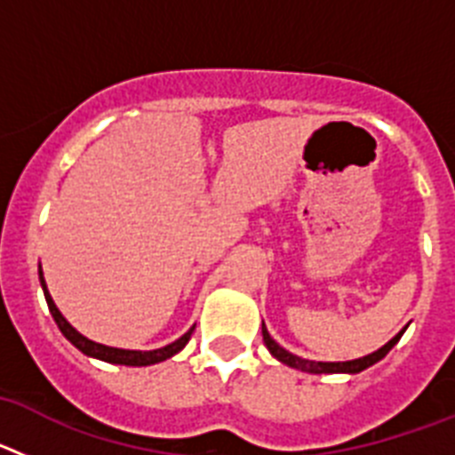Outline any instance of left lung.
I'll list each match as a JSON object with an SVG mask.
<instances>
[{"instance_id": "left-lung-1", "label": "left lung", "mask_w": 455, "mask_h": 455, "mask_svg": "<svg viewBox=\"0 0 455 455\" xmlns=\"http://www.w3.org/2000/svg\"><path fill=\"white\" fill-rule=\"evenodd\" d=\"M401 335H403V331H401L399 335L394 337V339H389L383 348H378L376 353H371V355L360 357V360H348V363H312V360H303V357H299V355H293V353L284 351V348L280 347V344H275V341H273V337L268 335L267 325H262L264 344H267V348H268V351H271V355L277 357L280 363L289 364V367L300 369V371H307V373H357V371H364V369H367V367L376 364L378 360H383V357L387 355L389 351H392L394 344H396V341L401 339Z\"/></svg>"}]
</instances>
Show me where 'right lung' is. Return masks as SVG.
I'll use <instances>...</instances> for the list:
<instances>
[{
    "label": "right lung",
    "instance_id": "add662e5",
    "mask_svg": "<svg viewBox=\"0 0 455 455\" xmlns=\"http://www.w3.org/2000/svg\"><path fill=\"white\" fill-rule=\"evenodd\" d=\"M40 284H43V291H45L47 307H50L56 325H59V331L66 335V339L70 341V344H75V347H77L82 353H86V355H91V357H98V360H104V363L127 364V367H148V364L164 363V360H168L171 355L180 353L184 347H187V341L191 339L193 328L187 332V335L180 337L178 341H172V344H168V347H164V348H156V351H124V348L104 347V344H98V341H91V339H86L84 335H79V332L75 331V328H72L66 319H63V315L59 312V307L54 305V300H52L50 291H47L45 280H43V271H40Z\"/></svg>",
    "mask_w": 455,
    "mask_h": 455
}]
</instances>
